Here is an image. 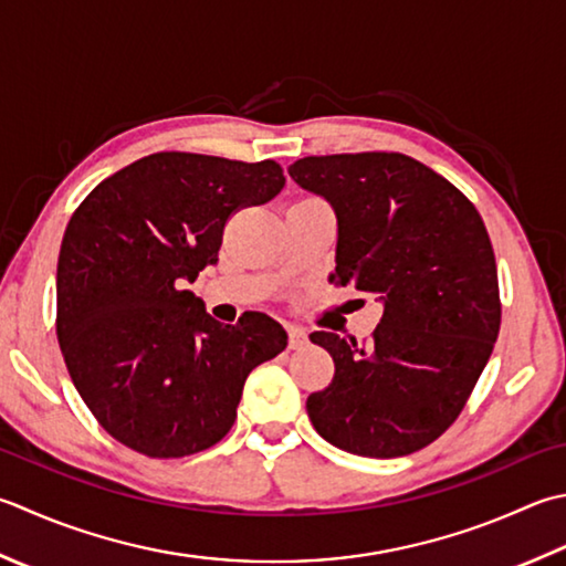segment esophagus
<instances>
[{"instance_id": "esophagus-1", "label": "esophagus", "mask_w": 566, "mask_h": 566, "mask_svg": "<svg viewBox=\"0 0 566 566\" xmlns=\"http://www.w3.org/2000/svg\"><path fill=\"white\" fill-rule=\"evenodd\" d=\"M286 336H290V348H292V350H298V348L308 346V336H306L304 328L290 326V328H286Z\"/></svg>"}]
</instances>
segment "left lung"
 <instances>
[{"mask_svg":"<svg viewBox=\"0 0 566 566\" xmlns=\"http://www.w3.org/2000/svg\"><path fill=\"white\" fill-rule=\"evenodd\" d=\"M290 176L336 210L331 282L385 306L368 348L331 331L308 336L336 365L326 390L308 395V419L358 457L424 449L457 422L501 331L483 218L444 176L397 151L304 157Z\"/></svg>","mask_w":566,"mask_h":566,"instance_id":"8db88e82","label":"left lung"}]
</instances>
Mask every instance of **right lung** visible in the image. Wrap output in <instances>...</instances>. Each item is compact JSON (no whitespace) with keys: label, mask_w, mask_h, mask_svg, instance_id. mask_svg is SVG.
Returning <instances> with one entry per match:
<instances>
[{"label":"right lung","mask_w":566,"mask_h":566,"mask_svg":"<svg viewBox=\"0 0 566 566\" xmlns=\"http://www.w3.org/2000/svg\"><path fill=\"white\" fill-rule=\"evenodd\" d=\"M282 166L157 151L99 181L61 242L55 334L75 390L109 437L149 459L210 449L248 375L286 348L260 312L223 326L193 292L228 218L284 188Z\"/></svg>","instance_id":"1"}]
</instances>
